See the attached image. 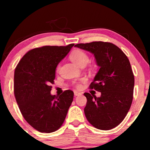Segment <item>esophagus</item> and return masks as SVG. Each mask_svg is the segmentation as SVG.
Instances as JSON below:
<instances>
[{
  "label": "esophagus",
  "instance_id": "obj_1",
  "mask_svg": "<svg viewBox=\"0 0 150 150\" xmlns=\"http://www.w3.org/2000/svg\"><path fill=\"white\" fill-rule=\"evenodd\" d=\"M81 92H78V91H74V96H80V95H81Z\"/></svg>",
  "mask_w": 150,
  "mask_h": 150
}]
</instances>
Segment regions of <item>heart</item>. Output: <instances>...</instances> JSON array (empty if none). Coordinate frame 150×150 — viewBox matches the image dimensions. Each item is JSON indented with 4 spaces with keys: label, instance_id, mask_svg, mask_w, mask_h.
<instances>
[{
    "label": "heart",
    "instance_id": "1",
    "mask_svg": "<svg viewBox=\"0 0 150 150\" xmlns=\"http://www.w3.org/2000/svg\"><path fill=\"white\" fill-rule=\"evenodd\" d=\"M70 59L73 63L76 65L81 66L82 65H87L89 62V57L85 52L82 50H76L70 56ZM59 68V66L57 67V70ZM76 86L78 87H80L79 84H77Z\"/></svg>",
    "mask_w": 150,
    "mask_h": 150
}]
</instances>
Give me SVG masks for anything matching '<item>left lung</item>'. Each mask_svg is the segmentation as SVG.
Returning a JSON list of instances; mask_svg holds the SVG:
<instances>
[{
	"label": "left lung",
	"mask_w": 150,
	"mask_h": 150,
	"mask_svg": "<svg viewBox=\"0 0 150 150\" xmlns=\"http://www.w3.org/2000/svg\"><path fill=\"white\" fill-rule=\"evenodd\" d=\"M74 46L92 53L100 67L90 88L101 92V96L84 93L87 120L100 130L114 128L124 120L132 104L134 77L130 61L112 43L93 42Z\"/></svg>",
	"instance_id": "left-lung-1"
}]
</instances>
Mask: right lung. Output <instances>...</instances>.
I'll use <instances>...</instances> for the list:
<instances>
[{
	"instance_id": "1",
	"label": "right lung",
	"mask_w": 150,
	"mask_h": 150,
	"mask_svg": "<svg viewBox=\"0 0 150 150\" xmlns=\"http://www.w3.org/2000/svg\"><path fill=\"white\" fill-rule=\"evenodd\" d=\"M74 44L67 46H46L28 51L14 72V95L25 120L40 132L50 133L62 126L74 92L66 90L59 96L51 95L55 71Z\"/></svg>"
}]
</instances>
